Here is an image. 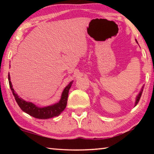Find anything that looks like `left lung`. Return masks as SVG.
Masks as SVG:
<instances>
[{"instance_id":"1","label":"left lung","mask_w":154,"mask_h":154,"mask_svg":"<svg viewBox=\"0 0 154 154\" xmlns=\"http://www.w3.org/2000/svg\"><path fill=\"white\" fill-rule=\"evenodd\" d=\"M136 41L137 42V40H136ZM143 88H144V85H143V86L142 87L141 90H140L139 94H138V96H137V98H136V101H135V106H136V105H137V104H138V103H139V101L140 98V96H141V95H142V93H143Z\"/></svg>"}]
</instances>
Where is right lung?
Returning <instances> with one entry per match:
<instances>
[{
  "label": "right lung",
  "instance_id": "1",
  "mask_svg": "<svg viewBox=\"0 0 154 154\" xmlns=\"http://www.w3.org/2000/svg\"><path fill=\"white\" fill-rule=\"evenodd\" d=\"M8 79L9 86L12 91L13 95L14 96L15 100H16L17 105H19L20 109L23 111H24L25 113L34 117V118L41 119H46L54 118V117L56 116H58L64 110V109L66 106L69 90L71 87V85L72 84V82H73V81H72L64 88L63 92L62 93L60 100L58 103L50 106H45V107H38V106H36L32 103L24 100V99H22L17 95V94L15 92L14 88H13L9 74L8 75Z\"/></svg>",
  "mask_w": 154,
  "mask_h": 154
}]
</instances>
